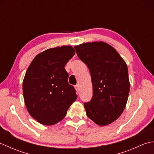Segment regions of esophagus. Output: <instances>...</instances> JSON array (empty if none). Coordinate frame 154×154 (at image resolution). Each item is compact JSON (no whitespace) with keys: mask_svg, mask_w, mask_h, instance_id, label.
Wrapping results in <instances>:
<instances>
[{"mask_svg":"<svg viewBox=\"0 0 154 154\" xmlns=\"http://www.w3.org/2000/svg\"><path fill=\"white\" fill-rule=\"evenodd\" d=\"M75 90H76V92H77V93H79V91H80V88H79V85H75Z\"/></svg>","mask_w":154,"mask_h":154,"instance_id":"obj_1","label":"esophagus"}]
</instances>
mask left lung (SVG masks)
<instances>
[{"mask_svg":"<svg viewBox=\"0 0 154 154\" xmlns=\"http://www.w3.org/2000/svg\"><path fill=\"white\" fill-rule=\"evenodd\" d=\"M80 60L89 67L93 96L84 104L86 114L99 126L119 119L125 109L130 91L127 65L117 51L104 42L75 45Z\"/></svg>","mask_w":154,"mask_h":154,"instance_id":"left-lung-1","label":"left lung"}]
</instances>
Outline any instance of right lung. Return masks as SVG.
Returning a JSON list of instances; mask_svg holds the SVG:
<instances>
[{
  "label": "right lung",
  "instance_id": "1",
  "mask_svg": "<svg viewBox=\"0 0 154 154\" xmlns=\"http://www.w3.org/2000/svg\"><path fill=\"white\" fill-rule=\"evenodd\" d=\"M75 54L71 45L50 48L38 54L29 65L23 80V96L28 112L39 123L51 126L60 122L76 100L65 69Z\"/></svg>",
  "mask_w": 154,
  "mask_h": 154
}]
</instances>
